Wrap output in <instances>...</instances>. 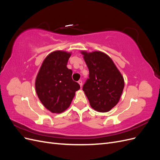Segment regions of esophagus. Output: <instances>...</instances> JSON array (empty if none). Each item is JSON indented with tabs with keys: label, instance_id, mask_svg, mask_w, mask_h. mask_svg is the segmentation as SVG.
I'll return each mask as SVG.
<instances>
[{
	"label": "esophagus",
	"instance_id": "esophagus-1",
	"mask_svg": "<svg viewBox=\"0 0 160 160\" xmlns=\"http://www.w3.org/2000/svg\"><path fill=\"white\" fill-rule=\"evenodd\" d=\"M78 83L80 85V86H81V88L82 87V85H83V82H82V81L81 80H79V81H78Z\"/></svg>",
	"mask_w": 160,
	"mask_h": 160
}]
</instances>
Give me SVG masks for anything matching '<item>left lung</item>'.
Instances as JSON below:
<instances>
[{"instance_id": "1", "label": "left lung", "mask_w": 160, "mask_h": 160, "mask_svg": "<svg viewBox=\"0 0 160 160\" xmlns=\"http://www.w3.org/2000/svg\"><path fill=\"white\" fill-rule=\"evenodd\" d=\"M89 75L83 87L91 108L108 112L118 104L124 88V79L112 59L101 51H81Z\"/></svg>"}]
</instances>
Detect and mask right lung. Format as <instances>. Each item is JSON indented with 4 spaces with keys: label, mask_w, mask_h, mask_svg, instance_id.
Returning <instances> with one entry per match:
<instances>
[{
    "label": "right lung",
    "mask_w": 160,
    "mask_h": 160,
    "mask_svg": "<svg viewBox=\"0 0 160 160\" xmlns=\"http://www.w3.org/2000/svg\"><path fill=\"white\" fill-rule=\"evenodd\" d=\"M71 53L62 51L52 52L43 61L38 71L35 89L41 102L53 113H60L68 108L80 89L72 79V71L67 67Z\"/></svg>",
    "instance_id": "obj_1"
}]
</instances>
